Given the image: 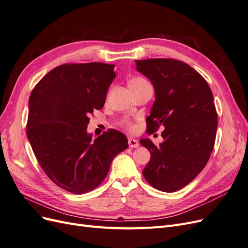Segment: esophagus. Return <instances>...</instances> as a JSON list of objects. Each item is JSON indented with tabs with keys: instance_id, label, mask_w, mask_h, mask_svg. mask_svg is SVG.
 Segmentation results:
<instances>
[{
	"instance_id": "34e87169",
	"label": "esophagus",
	"mask_w": 248,
	"mask_h": 248,
	"mask_svg": "<svg viewBox=\"0 0 248 248\" xmlns=\"http://www.w3.org/2000/svg\"><path fill=\"white\" fill-rule=\"evenodd\" d=\"M128 146L130 148H138L140 146V142L137 140H134V139H129L128 140Z\"/></svg>"
}]
</instances>
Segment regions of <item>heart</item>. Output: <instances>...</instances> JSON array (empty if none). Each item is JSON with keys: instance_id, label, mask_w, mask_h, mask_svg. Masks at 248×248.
I'll use <instances>...</instances> for the list:
<instances>
[{"instance_id": "b5f03b06", "label": "heart", "mask_w": 248, "mask_h": 248, "mask_svg": "<svg viewBox=\"0 0 248 248\" xmlns=\"http://www.w3.org/2000/svg\"><path fill=\"white\" fill-rule=\"evenodd\" d=\"M145 82H148L145 78H133L129 80V86L130 85H140V84H145ZM121 125L123 127H125L126 129H128L129 131H133L134 130V124L132 123V121H130V120H127V119H124L121 121Z\"/></svg>"}]
</instances>
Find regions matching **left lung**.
Instances as JSON below:
<instances>
[{"label":"left lung","instance_id":"8db88e82","mask_svg":"<svg viewBox=\"0 0 248 248\" xmlns=\"http://www.w3.org/2000/svg\"><path fill=\"white\" fill-rule=\"evenodd\" d=\"M137 69L155 89V101L147 118V132L164 127L163 142L149 139L141 146L151 153L142 170L154 188L174 192L196 178L214 148L217 112L208 82L192 67L175 59L137 60Z\"/></svg>","mask_w":248,"mask_h":248}]
</instances>
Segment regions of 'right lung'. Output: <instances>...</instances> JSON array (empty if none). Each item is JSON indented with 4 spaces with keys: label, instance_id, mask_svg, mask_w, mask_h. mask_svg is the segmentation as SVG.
<instances>
[{
    "label": "right lung",
    "instance_id": "1",
    "mask_svg": "<svg viewBox=\"0 0 248 248\" xmlns=\"http://www.w3.org/2000/svg\"><path fill=\"white\" fill-rule=\"evenodd\" d=\"M114 65L67 63L46 73L29 99L27 136L46 176L61 188L81 194L107 177L114 157L128 147L123 133H87L90 115L106 102L116 78Z\"/></svg>",
    "mask_w": 248,
    "mask_h": 248
}]
</instances>
